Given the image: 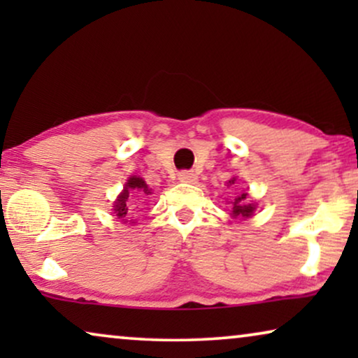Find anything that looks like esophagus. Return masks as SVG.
Wrapping results in <instances>:
<instances>
[{
    "label": "esophagus",
    "mask_w": 358,
    "mask_h": 358,
    "mask_svg": "<svg viewBox=\"0 0 358 358\" xmlns=\"http://www.w3.org/2000/svg\"><path fill=\"white\" fill-rule=\"evenodd\" d=\"M179 180L180 182H187V184H194L197 180V174L194 171H180L179 173Z\"/></svg>",
    "instance_id": "1"
}]
</instances>
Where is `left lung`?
Masks as SVG:
<instances>
[{
	"label": "left lung",
	"mask_w": 358,
	"mask_h": 358,
	"mask_svg": "<svg viewBox=\"0 0 358 358\" xmlns=\"http://www.w3.org/2000/svg\"><path fill=\"white\" fill-rule=\"evenodd\" d=\"M234 180H236V178L228 180V184L229 185L234 184ZM231 203H233V210H231L233 218H249L252 217L254 210H256V203L248 202V192H243L241 195H238V197L234 199V202Z\"/></svg>",
	"instance_id": "8db88e82"
}]
</instances>
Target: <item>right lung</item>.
<instances>
[{"label":"right lung","instance_id":"obj_1","mask_svg":"<svg viewBox=\"0 0 358 358\" xmlns=\"http://www.w3.org/2000/svg\"><path fill=\"white\" fill-rule=\"evenodd\" d=\"M153 194L151 189L146 185V182L138 176H131L129 180L125 182V187L122 190V194L117 197L114 202V213L119 217L124 223H134L131 218H134L135 205L145 203V200Z\"/></svg>","mask_w":358,"mask_h":358}]
</instances>
